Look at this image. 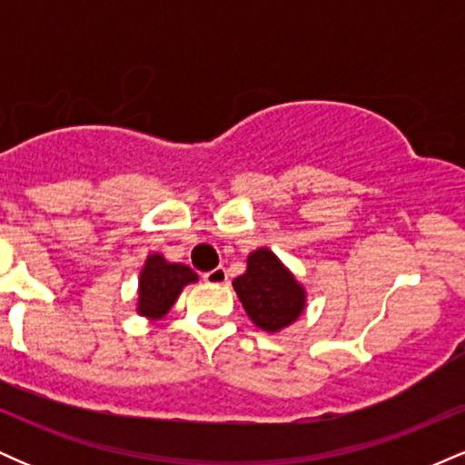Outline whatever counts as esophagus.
Masks as SVG:
<instances>
[{
    "label": "esophagus",
    "instance_id": "34e87169",
    "mask_svg": "<svg viewBox=\"0 0 465 465\" xmlns=\"http://www.w3.org/2000/svg\"><path fill=\"white\" fill-rule=\"evenodd\" d=\"M203 280H205L207 284H225V282H227V269H225V266H216V269L203 273Z\"/></svg>",
    "mask_w": 465,
    "mask_h": 465
}]
</instances>
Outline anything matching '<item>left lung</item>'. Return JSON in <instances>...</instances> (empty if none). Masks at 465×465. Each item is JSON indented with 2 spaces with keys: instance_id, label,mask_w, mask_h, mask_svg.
<instances>
[{
  "instance_id": "1",
  "label": "left lung",
  "mask_w": 465,
  "mask_h": 465,
  "mask_svg": "<svg viewBox=\"0 0 465 465\" xmlns=\"http://www.w3.org/2000/svg\"><path fill=\"white\" fill-rule=\"evenodd\" d=\"M240 302L255 325L277 332L303 311V291L269 249L253 251L247 273L233 280Z\"/></svg>"
}]
</instances>
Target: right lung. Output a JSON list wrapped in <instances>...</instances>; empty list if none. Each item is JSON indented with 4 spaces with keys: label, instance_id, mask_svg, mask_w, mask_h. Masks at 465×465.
<instances>
[{
    "label": "right lung",
    "instance_id": "add662e5",
    "mask_svg": "<svg viewBox=\"0 0 465 465\" xmlns=\"http://www.w3.org/2000/svg\"><path fill=\"white\" fill-rule=\"evenodd\" d=\"M196 282V273L185 264H170L162 255H151L140 275V312L163 317L177 302L181 288Z\"/></svg>",
    "mask_w": 465,
    "mask_h": 465
}]
</instances>
